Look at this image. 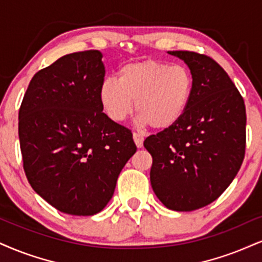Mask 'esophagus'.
Here are the masks:
<instances>
[{"label": "esophagus", "instance_id": "esophagus-1", "mask_svg": "<svg viewBox=\"0 0 262 262\" xmlns=\"http://www.w3.org/2000/svg\"><path fill=\"white\" fill-rule=\"evenodd\" d=\"M132 137H134V141H135V143H136L137 148H142V147H143V141H144L143 135L136 134V132H134V135H132Z\"/></svg>", "mask_w": 262, "mask_h": 262}]
</instances>
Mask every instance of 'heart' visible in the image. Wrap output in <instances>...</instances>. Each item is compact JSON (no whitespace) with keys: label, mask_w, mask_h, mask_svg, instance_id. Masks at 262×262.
<instances>
[{"label":"heart","mask_w":262,"mask_h":262,"mask_svg":"<svg viewBox=\"0 0 262 262\" xmlns=\"http://www.w3.org/2000/svg\"><path fill=\"white\" fill-rule=\"evenodd\" d=\"M192 92L193 77L185 66L143 59L122 66L118 80L105 79L99 102L105 114L119 122L131 114L136 101L140 124L165 130L185 114Z\"/></svg>","instance_id":"obj_1"}]
</instances>
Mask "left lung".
Here are the masks:
<instances>
[{
  "label": "left lung",
  "instance_id": "left-lung-1",
  "mask_svg": "<svg viewBox=\"0 0 262 262\" xmlns=\"http://www.w3.org/2000/svg\"><path fill=\"white\" fill-rule=\"evenodd\" d=\"M188 67L193 92L182 118L146 138L153 158L150 185L167 209L192 211L231 185L245 151V105L222 68L204 54L169 51Z\"/></svg>",
  "mask_w": 262,
  "mask_h": 262
}]
</instances>
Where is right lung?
<instances>
[{"mask_svg":"<svg viewBox=\"0 0 262 262\" xmlns=\"http://www.w3.org/2000/svg\"><path fill=\"white\" fill-rule=\"evenodd\" d=\"M99 51L67 54L35 74L19 111V141L32 189L59 211L98 214L136 151L130 130L103 113Z\"/></svg>","mask_w":262,"mask_h":262,"instance_id":"add662e5","label":"right lung"}]
</instances>
